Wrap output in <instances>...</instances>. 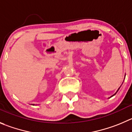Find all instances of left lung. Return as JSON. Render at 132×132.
<instances>
[{
  "label": "left lung",
  "instance_id": "obj_1",
  "mask_svg": "<svg viewBox=\"0 0 132 132\" xmlns=\"http://www.w3.org/2000/svg\"><path fill=\"white\" fill-rule=\"evenodd\" d=\"M125 75H126V74H125ZM124 78H125V77H124ZM120 87H121V86H120ZM120 88V87H119V88ZM119 89H118V90H117V92H116V93H114V94H113V95H112V96H110V97H109V98H111V97H112V96H114V95H115V94H117V92H118V91H119Z\"/></svg>",
  "mask_w": 132,
  "mask_h": 132
}]
</instances>
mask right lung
Here are the masks:
<instances>
[{
	"instance_id": "right-lung-1",
	"label": "right lung",
	"mask_w": 132,
	"mask_h": 132,
	"mask_svg": "<svg viewBox=\"0 0 132 132\" xmlns=\"http://www.w3.org/2000/svg\"><path fill=\"white\" fill-rule=\"evenodd\" d=\"M31 105H34V104H31Z\"/></svg>"
}]
</instances>
